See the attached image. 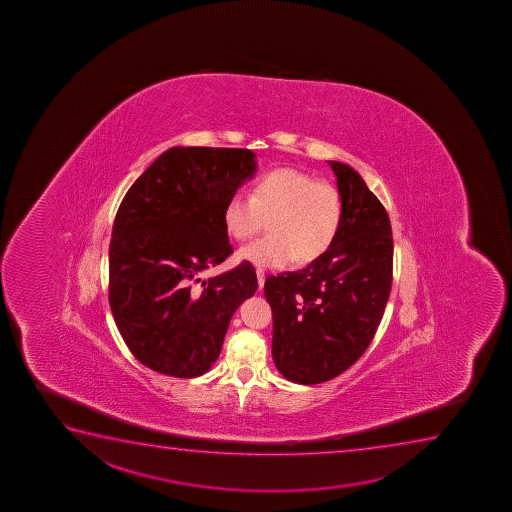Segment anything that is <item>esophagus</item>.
Segmentation results:
<instances>
[{
	"instance_id": "34e87169",
	"label": "esophagus",
	"mask_w": 512,
	"mask_h": 512,
	"mask_svg": "<svg viewBox=\"0 0 512 512\" xmlns=\"http://www.w3.org/2000/svg\"><path fill=\"white\" fill-rule=\"evenodd\" d=\"M257 281H259V288H264L265 272L262 269H257Z\"/></svg>"
}]
</instances>
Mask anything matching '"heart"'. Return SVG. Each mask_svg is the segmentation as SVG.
Segmentation results:
<instances>
[{"label": "heart", "instance_id": "1", "mask_svg": "<svg viewBox=\"0 0 512 512\" xmlns=\"http://www.w3.org/2000/svg\"><path fill=\"white\" fill-rule=\"evenodd\" d=\"M271 219L272 235L240 248L238 259L259 267H284L298 257L317 259L331 247L343 219V200L332 183L296 168L259 176L252 195L235 190L224 204V228L235 240H250Z\"/></svg>", "mask_w": 512, "mask_h": 512}]
</instances>
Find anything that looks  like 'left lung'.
Returning a JSON list of instances; mask_svg holds the SVG:
<instances>
[{"label":"left lung","instance_id":"left-lung-1","mask_svg":"<svg viewBox=\"0 0 512 512\" xmlns=\"http://www.w3.org/2000/svg\"><path fill=\"white\" fill-rule=\"evenodd\" d=\"M343 200L337 236L296 272L269 276L272 358L295 384L313 385L348 370L372 343L391 295L392 229L384 205L355 169L329 161Z\"/></svg>","mask_w":512,"mask_h":512}]
</instances>
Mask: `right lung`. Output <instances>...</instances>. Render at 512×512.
I'll return each mask as SVG.
<instances>
[{
    "instance_id": "add662e5",
    "label": "right lung",
    "mask_w": 512,
    "mask_h": 512,
    "mask_svg": "<svg viewBox=\"0 0 512 512\" xmlns=\"http://www.w3.org/2000/svg\"><path fill=\"white\" fill-rule=\"evenodd\" d=\"M255 171L248 149L171 147L121 200L109 305L132 355L154 372L193 379L211 370L233 313L257 291L250 262L200 279L233 253L224 204Z\"/></svg>"
}]
</instances>
